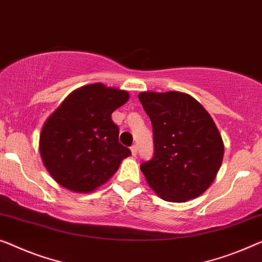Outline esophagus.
<instances>
[{
	"mask_svg": "<svg viewBox=\"0 0 262 262\" xmlns=\"http://www.w3.org/2000/svg\"><path fill=\"white\" fill-rule=\"evenodd\" d=\"M130 150H132V155L136 156V154H138V146H136V144H133L130 147Z\"/></svg>",
	"mask_w": 262,
	"mask_h": 262,
	"instance_id": "obj_1",
	"label": "esophagus"
}]
</instances>
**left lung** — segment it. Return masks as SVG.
Here are the masks:
<instances>
[{"mask_svg":"<svg viewBox=\"0 0 262 262\" xmlns=\"http://www.w3.org/2000/svg\"><path fill=\"white\" fill-rule=\"evenodd\" d=\"M140 102L153 126L154 155L140 166L162 200L185 202L215 179L224 142L208 112L188 94L144 92Z\"/></svg>","mask_w":262,"mask_h":262,"instance_id":"1","label":"left lung"}]
</instances>
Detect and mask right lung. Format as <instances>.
I'll return each instance as SVG.
<instances>
[{
	"label": "right lung",
	"instance_id": "add662e5",
	"mask_svg": "<svg viewBox=\"0 0 262 262\" xmlns=\"http://www.w3.org/2000/svg\"><path fill=\"white\" fill-rule=\"evenodd\" d=\"M128 99L127 92L93 83L69 94L49 116L40 135V154L58 185L93 192L132 154L119 142V127L112 120Z\"/></svg>",
	"mask_w": 262,
	"mask_h": 262
}]
</instances>
